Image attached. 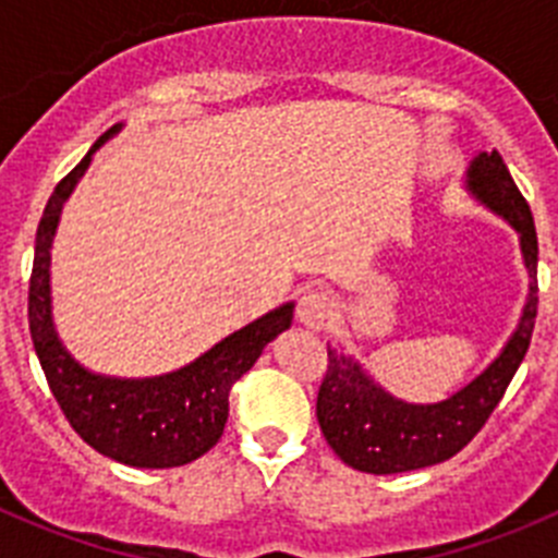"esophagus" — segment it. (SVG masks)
<instances>
[{
	"mask_svg": "<svg viewBox=\"0 0 558 558\" xmlns=\"http://www.w3.org/2000/svg\"><path fill=\"white\" fill-rule=\"evenodd\" d=\"M338 315V304H335L332 295L327 290H307V293L299 299V307H295V318L299 324L307 329H327Z\"/></svg>",
	"mask_w": 558,
	"mask_h": 558,
	"instance_id": "34e87169",
	"label": "esophagus"
}]
</instances>
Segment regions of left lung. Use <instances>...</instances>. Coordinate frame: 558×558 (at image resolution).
Returning <instances> with one entry per match:
<instances>
[{
  "label": "left lung",
  "instance_id": "8db88e82",
  "mask_svg": "<svg viewBox=\"0 0 558 558\" xmlns=\"http://www.w3.org/2000/svg\"><path fill=\"white\" fill-rule=\"evenodd\" d=\"M466 190L483 206H489L492 211L509 220L520 234L522 259L531 276L529 302L522 310L520 324L509 343L502 347L500 357H495L486 372L477 374L470 386L436 405H411L391 397L360 368L352 354L327 347V374L318 388L315 416H318L327 445L352 470L393 475V472L433 466L461 452L486 425V418L492 416L529 352L536 304H539V295H536L539 293L536 288L539 245H536L531 206L517 190L509 167L502 165L497 150L481 153L472 161L466 170Z\"/></svg>",
  "mask_w": 558,
  "mask_h": 558
}]
</instances>
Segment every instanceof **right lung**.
I'll use <instances>...</instances> for the list:
<instances>
[{"label": "right lung", "instance_id": "1", "mask_svg": "<svg viewBox=\"0 0 558 558\" xmlns=\"http://www.w3.org/2000/svg\"><path fill=\"white\" fill-rule=\"evenodd\" d=\"M120 131L113 125L81 165L49 195L36 234V256L29 276V335L49 391L58 399L63 416L88 447L106 458L140 466V470H170L195 461L223 436L229 418V391L243 377L270 340L293 324V304L270 310L240 332L201 354L179 372L147 379H117L92 374L63 349L49 307V248L56 236L63 201L86 172L92 153Z\"/></svg>", "mask_w": 558, "mask_h": 558}]
</instances>
